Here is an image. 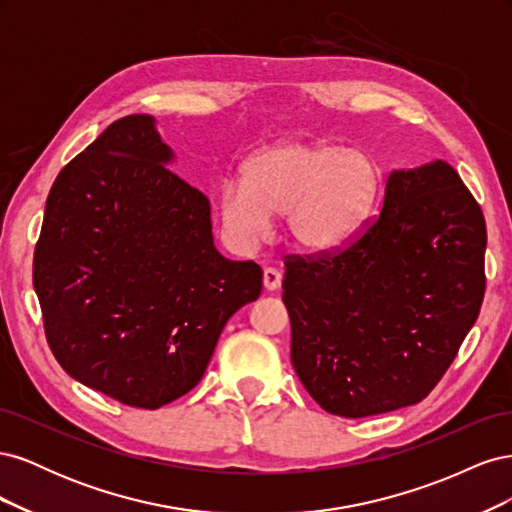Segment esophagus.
I'll return each instance as SVG.
<instances>
[{
  "mask_svg": "<svg viewBox=\"0 0 512 512\" xmlns=\"http://www.w3.org/2000/svg\"><path fill=\"white\" fill-rule=\"evenodd\" d=\"M262 282H265L267 290H277L282 286V273L273 267H267L265 273H262Z\"/></svg>",
  "mask_w": 512,
  "mask_h": 512,
  "instance_id": "34e87169",
  "label": "esophagus"
}]
</instances>
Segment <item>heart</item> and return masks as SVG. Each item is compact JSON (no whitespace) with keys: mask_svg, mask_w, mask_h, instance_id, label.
Segmentation results:
<instances>
[{"mask_svg":"<svg viewBox=\"0 0 512 512\" xmlns=\"http://www.w3.org/2000/svg\"><path fill=\"white\" fill-rule=\"evenodd\" d=\"M382 168L371 153L324 141H280L245 162L243 181L224 179L218 207L230 237L256 245L286 213L290 239L305 252H333L374 213Z\"/></svg>","mask_w":512,"mask_h":512,"instance_id":"b5f03b06","label":"heart"}]
</instances>
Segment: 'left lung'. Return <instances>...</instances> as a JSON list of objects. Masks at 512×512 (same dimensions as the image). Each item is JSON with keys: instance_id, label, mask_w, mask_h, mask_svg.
<instances>
[{"instance_id": "left-lung-1", "label": "left lung", "mask_w": 512, "mask_h": 512, "mask_svg": "<svg viewBox=\"0 0 512 512\" xmlns=\"http://www.w3.org/2000/svg\"><path fill=\"white\" fill-rule=\"evenodd\" d=\"M487 228L442 160L393 170L344 250L288 256L290 359L316 404L363 418L414 406L440 382L485 297Z\"/></svg>"}]
</instances>
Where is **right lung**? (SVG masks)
<instances>
[{"label":"right lung","instance_id":"1","mask_svg":"<svg viewBox=\"0 0 512 512\" xmlns=\"http://www.w3.org/2000/svg\"><path fill=\"white\" fill-rule=\"evenodd\" d=\"M151 115L111 123L57 175L34 288L57 363L89 389L156 410L203 378L262 269L213 245L207 196L177 177Z\"/></svg>","mask_w":512,"mask_h":512}]
</instances>
